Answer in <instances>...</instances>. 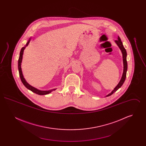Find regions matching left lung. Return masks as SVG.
I'll use <instances>...</instances> for the list:
<instances>
[{
  "instance_id": "left-lung-1",
  "label": "left lung",
  "mask_w": 146,
  "mask_h": 146,
  "mask_svg": "<svg viewBox=\"0 0 146 146\" xmlns=\"http://www.w3.org/2000/svg\"><path fill=\"white\" fill-rule=\"evenodd\" d=\"M115 42L117 44L119 49H120V50L121 51V52H122V54H123V64H124L123 73V75H122V77H121L119 83L117 85V86L114 89V90L112 91L110 94L107 95L106 96V97L111 96L114 92H115L116 91L118 90V89L123 85V84H124V82H125L126 76V72H127V61H126V56H127L126 51L124 48V47L123 46V42L121 41V39H120V38L119 36H118V39L115 40Z\"/></svg>"
}]
</instances>
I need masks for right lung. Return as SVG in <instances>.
Here are the masks:
<instances>
[{
    "mask_svg": "<svg viewBox=\"0 0 146 146\" xmlns=\"http://www.w3.org/2000/svg\"><path fill=\"white\" fill-rule=\"evenodd\" d=\"M31 40V38H29V40H28L26 45H25V47L22 48L20 53V56H19V61H18V69H19V75H20V77L21 79V81L22 82V83L23 84V85L28 89L29 90L32 91V92H35V94H38V95H47L49 94V93L51 92L52 91L55 90L56 89H51V90H49L48 91H42L38 90L36 88H34L33 86L30 85L29 84L26 82V80H25V79L24 78L22 72V69H21V62H22V57H23V51L26 48V46H28L29 42Z\"/></svg>",
    "mask_w": 146,
    "mask_h": 146,
    "instance_id": "right-lung-1",
    "label": "right lung"
}]
</instances>
